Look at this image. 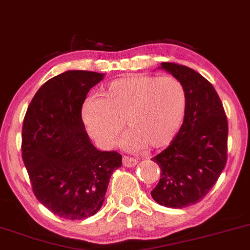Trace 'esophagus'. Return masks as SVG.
I'll use <instances>...</instances> for the list:
<instances>
[{"label":"esophagus","mask_w":250,"mask_h":250,"mask_svg":"<svg viewBox=\"0 0 250 250\" xmlns=\"http://www.w3.org/2000/svg\"><path fill=\"white\" fill-rule=\"evenodd\" d=\"M122 161H123V165H125V167H133L137 164V159L128 157V156H125Z\"/></svg>","instance_id":"obj_1"}]
</instances>
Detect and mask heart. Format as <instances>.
I'll return each instance as SVG.
<instances>
[{"mask_svg": "<svg viewBox=\"0 0 250 250\" xmlns=\"http://www.w3.org/2000/svg\"><path fill=\"white\" fill-rule=\"evenodd\" d=\"M185 107L184 86L174 77L127 76L108 83L100 99L87 100L81 117L89 135L104 148L115 144L125 121L130 130L122 146L138 151L167 146L178 133Z\"/></svg>", "mask_w": 250, "mask_h": 250, "instance_id": "obj_1", "label": "heart"}]
</instances>
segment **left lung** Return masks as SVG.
Masks as SVG:
<instances>
[{
	"mask_svg": "<svg viewBox=\"0 0 250 250\" xmlns=\"http://www.w3.org/2000/svg\"><path fill=\"white\" fill-rule=\"evenodd\" d=\"M184 86V122L170 146L152 161L161 167V179L151 191L156 203L184 208L208 193L227 162L228 123L214 87L184 65L162 62L161 67Z\"/></svg>",
	"mask_w": 250,
	"mask_h": 250,
	"instance_id": "8db88e82",
	"label": "left lung"
}]
</instances>
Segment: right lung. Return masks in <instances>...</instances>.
<instances>
[{
  "mask_svg": "<svg viewBox=\"0 0 250 250\" xmlns=\"http://www.w3.org/2000/svg\"><path fill=\"white\" fill-rule=\"evenodd\" d=\"M104 73L66 71L47 80L30 102L22 128V157L36 198L56 215L83 220L104 204L116 151L93 146L81 117L87 93Z\"/></svg>",
  "mask_w": 250,
  "mask_h": 250,
  "instance_id": "obj_1",
  "label": "right lung"
}]
</instances>
